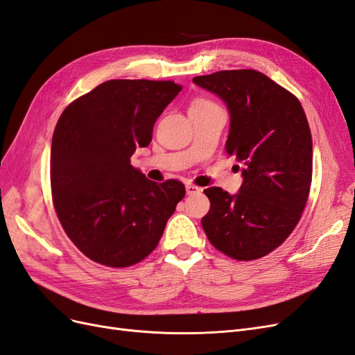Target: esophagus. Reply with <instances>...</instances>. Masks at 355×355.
<instances>
[{
  "label": "esophagus",
  "mask_w": 355,
  "mask_h": 355,
  "mask_svg": "<svg viewBox=\"0 0 355 355\" xmlns=\"http://www.w3.org/2000/svg\"><path fill=\"white\" fill-rule=\"evenodd\" d=\"M187 194L188 196H194V194H200V191H201V188H198V187H196V185H192V184H187Z\"/></svg>",
  "instance_id": "1"
}]
</instances>
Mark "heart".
<instances>
[{"label": "heart", "mask_w": 355, "mask_h": 355, "mask_svg": "<svg viewBox=\"0 0 355 355\" xmlns=\"http://www.w3.org/2000/svg\"><path fill=\"white\" fill-rule=\"evenodd\" d=\"M196 103H206L204 101H198V102H196Z\"/></svg>", "instance_id": "1"}]
</instances>
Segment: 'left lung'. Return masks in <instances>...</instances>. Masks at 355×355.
Segmentation results:
<instances>
[{
	"label": "left lung",
	"instance_id": "obj_1",
	"mask_svg": "<svg viewBox=\"0 0 355 355\" xmlns=\"http://www.w3.org/2000/svg\"><path fill=\"white\" fill-rule=\"evenodd\" d=\"M192 81L227 103L225 149L244 166L237 194L204 189L210 210L202 230L232 259H259L284 243L305 209L313 178L306 115L296 96L259 71H219Z\"/></svg>",
	"mask_w": 355,
	"mask_h": 355
}]
</instances>
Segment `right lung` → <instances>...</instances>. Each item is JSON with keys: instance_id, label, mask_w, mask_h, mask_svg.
<instances>
[{"instance_id": "1", "label": "right lung", "mask_w": 355, "mask_h": 355, "mask_svg": "<svg viewBox=\"0 0 355 355\" xmlns=\"http://www.w3.org/2000/svg\"><path fill=\"white\" fill-rule=\"evenodd\" d=\"M180 90L173 81L110 80L62 112L51 141V196L63 230L89 259L111 268L141 262L185 197L182 182L158 185L130 164Z\"/></svg>"}]
</instances>
